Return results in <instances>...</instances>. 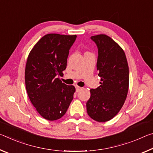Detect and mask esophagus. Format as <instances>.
Masks as SVG:
<instances>
[{
  "mask_svg": "<svg viewBox=\"0 0 153 153\" xmlns=\"http://www.w3.org/2000/svg\"><path fill=\"white\" fill-rule=\"evenodd\" d=\"M82 89V88H81V87H79V86H76V92H79L80 90H81Z\"/></svg>",
  "mask_w": 153,
  "mask_h": 153,
  "instance_id": "obj_1",
  "label": "esophagus"
}]
</instances>
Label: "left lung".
<instances>
[{
    "instance_id": "left-lung-1",
    "label": "left lung",
    "mask_w": 153,
    "mask_h": 153,
    "mask_svg": "<svg viewBox=\"0 0 153 153\" xmlns=\"http://www.w3.org/2000/svg\"><path fill=\"white\" fill-rule=\"evenodd\" d=\"M98 48L97 68L100 86L90 90L87 113L92 120L105 122L113 118L123 107L129 87V67L125 53L105 34L90 37Z\"/></svg>"
}]
</instances>
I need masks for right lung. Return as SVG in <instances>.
<instances>
[{"label":"right lung","instance_id":"1","mask_svg":"<svg viewBox=\"0 0 153 153\" xmlns=\"http://www.w3.org/2000/svg\"><path fill=\"white\" fill-rule=\"evenodd\" d=\"M77 38L49 33L30 51L25 70V83L31 102L46 120L54 121L65 114L74 98V86L62 83L59 76L66 69L69 50Z\"/></svg>","mask_w":153,"mask_h":153}]
</instances>
